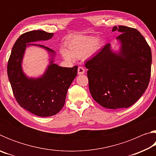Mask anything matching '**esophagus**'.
Masks as SVG:
<instances>
[{"mask_svg":"<svg viewBox=\"0 0 156 156\" xmlns=\"http://www.w3.org/2000/svg\"><path fill=\"white\" fill-rule=\"evenodd\" d=\"M84 72H85V70H84V69L83 67H79L78 68V73L79 75L84 74Z\"/></svg>","mask_w":156,"mask_h":156,"instance_id":"obj_1","label":"esophagus"}]
</instances>
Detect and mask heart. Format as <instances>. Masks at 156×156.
Listing matches in <instances>:
<instances>
[{
    "instance_id": "heart-1",
    "label": "heart",
    "mask_w": 156,
    "mask_h": 156,
    "mask_svg": "<svg viewBox=\"0 0 156 156\" xmlns=\"http://www.w3.org/2000/svg\"><path fill=\"white\" fill-rule=\"evenodd\" d=\"M101 46V42L93 36H76L67 43V49H60V54L65 60L81 59L96 52Z\"/></svg>"
}]
</instances>
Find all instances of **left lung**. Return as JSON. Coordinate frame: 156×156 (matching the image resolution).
<instances>
[{
	"label": "left lung",
	"instance_id": "1",
	"mask_svg": "<svg viewBox=\"0 0 156 156\" xmlns=\"http://www.w3.org/2000/svg\"><path fill=\"white\" fill-rule=\"evenodd\" d=\"M120 49L114 51L109 43L85 63L89 91L102 107L117 109L133 105L144 93L151 76V51L136 29L114 26L112 31Z\"/></svg>",
	"mask_w": 156,
	"mask_h": 156
}]
</instances>
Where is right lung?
<instances>
[{"instance_id": "1", "label": "right lung", "mask_w": 156, "mask_h": 156, "mask_svg": "<svg viewBox=\"0 0 156 156\" xmlns=\"http://www.w3.org/2000/svg\"><path fill=\"white\" fill-rule=\"evenodd\" d=\"M54 34L43 30L31 31L21 35L12 47L7 64V75L13 94L20 106L40 117L56 115L65 102L67 90L77 76L78 66L62 67L54 63L56 52L49 47L31 43L51 39ZM44 48L51 58L46 72L40 77L29 78L22 63L27 47Z\"/></svg>"}]
</instances>
